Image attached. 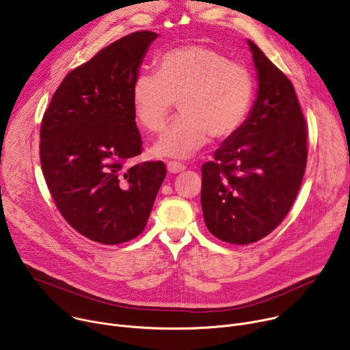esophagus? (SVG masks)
Returning <instances> with one entry per match:
<instances>
[{
	"mask_svg": "<svg viewBox=\"0 0 350 350\" xmlns=\"http://www.w3.org/2000/svg\"><path fill=\"white\" fill-rule=\"evenodd\" d=\"M185 169H187V166L184 163H181V162H177V161H169L167 162V170L170 173H180V172H183Z\"/></svg>",
	"mask_w": 350,
	"mask_h": 350,
	"instance_id": "obj_1",
	"label": "esophagus"
}]
</instances>
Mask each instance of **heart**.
Here are the masks:
<instances>
[{"label":"heart","instance_id":"1","mask_svg":"<svg viewBox=\"0 0 350 350\" xmlns=\"http://www.w3.org/2000/svg\"><path fill=\"white\" fill-rule=\"evenodd\" d=\"M254 96L249 69L219 49L191 44L165 53L158 75H139L131 90L135 120L148 133H159L178 103L181 116L155 144L159 157L187 158L209 135L226 139L243 124Z\"/></svg>","mask_w":350,"mask_h":350}]
</instances>
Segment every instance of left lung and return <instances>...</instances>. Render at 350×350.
I'll return each instance as SVG.
<instances>
[{"mask_svg": "<svg viewBox=\"0 0 350 350\" xmlns=\"http://www.w3.org/2000/svg\"><path fill=\"white\" fill-rule=\"evenodd\" d=\"M258 95L243 124L202 166L201 204L208 230L245 245L270 234L286 216L308 161V130L288 77L251 40Z\"/></svg>", "mask_w": 350, "mask_h": 350, "instance_id": "8db88e82", "label": "left lung"}]
</instances>
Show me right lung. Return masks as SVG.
Wrapping results in <instances>:
<instances>
[{
  "instance_id": "add662e5",
  "label": "right lung",
  "mask_w": 350,
  "mask_h": 350,
  "mask_svg": "<svg viewBox=\"0 0 350 350\" xmlns=\"http://www.w3.org/2000/svg\"><path fill=\"white\" fill-rule=\"evenodd\" d=\"M154 31H135L73 69L41 122L44 178L64 219L85 238L115 245L138 237L166 177L165 163L127 166L142 152L131 90Z\"/></svg>"
}]
</instances>
